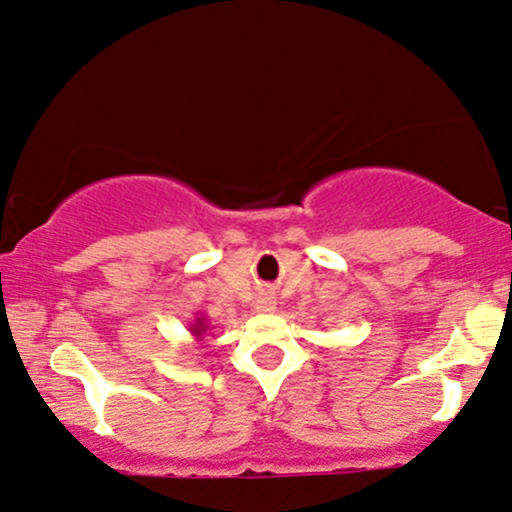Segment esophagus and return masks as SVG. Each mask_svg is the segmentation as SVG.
Returning <instances> with one entry per match:
<instances>
[{
	"label": "esophagus",
	"mask_w": 512,
	"mask_h": 512,
	"mask_svg": "<svg viewBox=\"0 0 512 512\" xmlns=\"http://www.w3.org/2000/svg\"><path fill=\"white\" fill-rule=\"evenodd\" d=\"M256 311H261V314H270V311H275V299L270 297L268 292H263L261 297L256 299Z\"/></svg>",
	"instance_id": "obj_1"
}]
</instances>
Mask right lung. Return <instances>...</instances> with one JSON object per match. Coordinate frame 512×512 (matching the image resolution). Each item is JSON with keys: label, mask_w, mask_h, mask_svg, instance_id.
<instances>
[{"label": "right lung", "mask_w": 512, "mask_h": 512, "mask_svg": "<svg viewBox=\"0 0 512 512\" xmlns=\"http://www.w3.org/2000/svg\"><path fill=\"white\" fill-rule=\"evenodd\" d=\"M208 330H210V321H208V316L203 314V311H198V314L194 316V321L189 323V333H191V338H194L196 342H201L203 338H206Z\"/></svg>", "instance_id": "right-lung-1"}]
</instances>
